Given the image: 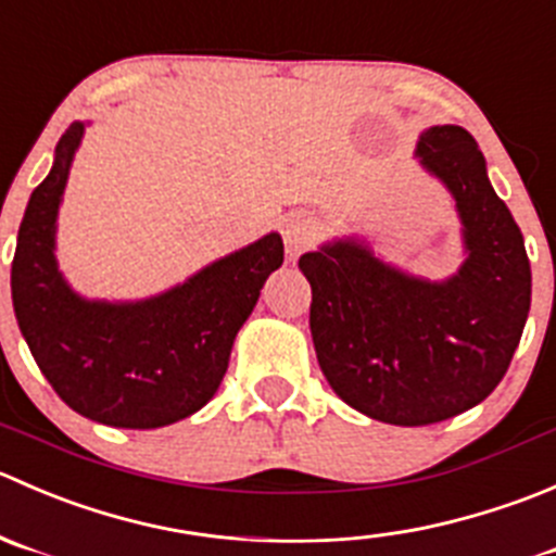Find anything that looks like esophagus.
<instances>
[{
	"mask_svg": "<svg viewBox=\"0 0 556 556\" xmlns=\"http://www.w3.org/2000/svg\"><path fill=\"white\" fill-rule=\"evenodd\" d=\"M283 243H286V254L289 260H296L300 254H305L313 243H316V222L311 216H291L289 222L283 224Z\"/></svg>",
	"mask_w": 556,
	"mask_h": 556,
	"instance_id": "34e87169",
	"label": "esophagus"
}]
</instances>
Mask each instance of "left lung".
Here are the masks:
<instances>
[{
  "mask_svg": "<svg viewBox=\"0 0 556 556\" xmlns=\"http://www.w3.org/2000/svg\"><path fill=\"white\" fill-rule=\"evenodd\" d=\"M419 159L454 194L470 256L446 283L403 276L356 243L300 256L318 365L340 400L397 427L446 421L503 381L530 311L525 238L463 126H432Z\"/></svg>",
  "mask_w": 556,
  "mask_h": 556,
  "instance_id": "left-lung-1",
  "label": "left lung"
}]
</instances>
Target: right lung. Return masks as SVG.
<instances>
[{"label": "right lung", "instance_id": "add662e5", "mask_svg": "<svg viewBox=\"0 0 556 556\" xmlns=\"http://www.w3.org/2000/svg\"><path fill=\"white\" fill-rule=\"evenodd\" d=\"M80 137L84 124L64 131L51 175L26 205L10 273L15 318L42 376L80 416L129 430L173 425L216 394L235 334L283 265V240L267 235L137 305L80 300L53 260V224Z\"/></svg>", "mask_w": 556, "mask_h": 556}]
</instances>
